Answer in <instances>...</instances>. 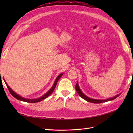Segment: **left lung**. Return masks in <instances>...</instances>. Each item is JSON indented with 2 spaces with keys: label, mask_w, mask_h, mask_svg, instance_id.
I'll use <instances>...</instances> for the list:
<instances>
[{
  "label": "left lung",
  "mask_w": 133,
  "mask_h": 133,
  "mask_svg": "<svg viewBox=\"0 0 133 133\" xmlns=\"http://www.w3.org/2000/svg\"><path fill=\"white\" fill-rule=\"evenodd\" d=\"M75 89H76V90H77L78 94H79V95L81 98H82L83 99H84L86 100V101L89 102H91V103H103V102H108V101H112V100L114 99L117 98L118 97V96H119L121 94V93H120V94L115 95V97H113L112 98H107V99H93V98H91L90 97H87L86 95H84L83 93L82 92L81 90L80 89L78 82H77V84H76Z\"/></svg>",
  "instance_id": "1"
}]
</instances>
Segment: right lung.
Listing matches in <instances>:
<instances>
[{
    "instance_id": "add662e5",
    "label": "right lung",
    "mask_w": 133,
    "mask_h": 133,
    "mask_svg": "<svg viewBox=\"0 0 133 133\" xmlns=\"http://www.w3.org/2000/svg\"><path fill=\"white\" fill-rule=\"evenodd\" d=\"M63 73H61V74H59V75L58 76V77H56V79H55V82H54V84H53V86H52L51 88V89L49 90V91H48L46 93V94H44L43 95H42V97H39V98H36V99H27V98H23V97H21V95H18V94H16V93L15 92H14V91H13V90L10 88V86L8 85L7 83H6V82L5 81L4 79H4V82H5V83L6 84L7 87H8V90H9V91H10V92L11 93V94L12 95L14 98H15L16 99H17L20 100V101H21L26 102H29V103H36V102H41V101H43V99H46L47 97H49V96L50 94H52V92L54 91V90L55 89V87H56V84H57V82H58V80L59 79V78H60L62 77V76L63 75Z\"/></svg>"
}]
</instances>
